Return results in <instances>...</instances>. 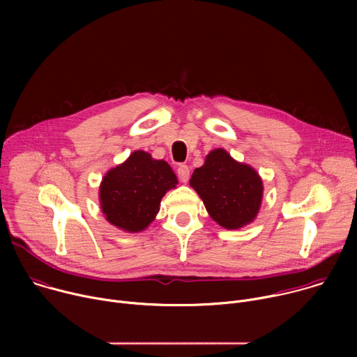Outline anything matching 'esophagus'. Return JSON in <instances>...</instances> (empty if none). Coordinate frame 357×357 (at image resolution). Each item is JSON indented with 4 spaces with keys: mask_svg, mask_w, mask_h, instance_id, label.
<instances>
[{
    "mask_svg": "<svg viewBox=\"0 0 357 357\" xmlns=\"http://www.w3.org/2000/svg\"><path fill=\"white\" fill-rule=\"evenodd\" d=\"M189 175H190L189 167L185 165V164H181V165L178 167V178H179V181L183 182V183H186V182L189 181Z\"/></svg>",
    "mask_w": 357,
    "mask_h": 357,
    "instance_id": "obj_1",
    "label": "esophagus"
}]
</instances>
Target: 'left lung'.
Returning a JSON list of instances; mask_svg holds the SVG:
<instances>
[{
	"label": "left lung",
	"mask_w": 357,
	"mask_h": 357,
	"mask_svg": "<svg viewBox=\"0 0 357 357\" xmlns=\"http://www.w3.org/2000/svg\"><path fill=\"white\" fill-rule=\"evenodd\" d=\"M211 218L225 229H240L256 219L263 199V181L250 165L237 162L227 151H211L189 181Z\"/></svg>",
	"instance_id": "1"
}]
</instances>
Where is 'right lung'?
<instances>
[{
	"instance_id": "obj_1",
	"label": "right lung",
	"mask_w": 357,
	"mask_h": 357,
	"mask_svg": "<svg viewBox=\"0 0 357 357\" xmlns=\"http://www.w3.org/2000/svg\"><path fill=\"white\" fill-rule=\"evenodd\" d=\"M176 183L168 162L154 160L145 151H134L101 181V211L113 226L130 233L142 231L160 212L164 195Z\"/></svg>"
}]
</instances>
